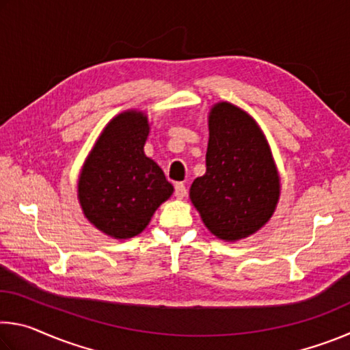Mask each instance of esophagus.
Masks as SVG:
<instances>
[{"instance_id": "1", "label": "esophagus", "mask_w": 350, "mask_h": 350, "mask_svg": "<svg viewBox=\"0 0 350 350\" xmlns=\"http://www.w3.org/2000/svg\"><path fill=\"white\" fill-rule=\"evenodd\" d=\"M174 194H176L177 199H183L187 196V187L183 185L182 182H177L174 185Z\"/></svg>"}]
</instances>
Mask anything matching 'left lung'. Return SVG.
<instances>
[{
    "instance_id": "1",
    "label": "left lung",
    "mask_w": 350,
    "mask_h": 350,
    "mask_svg": "<svg viewBox=\"0 0 350 350\" xmlns=\"http://www.w3.org/2000/svg\"><path fill=\"white\" fill-rule=\"evenodd\" d=\"M206 171L189 187V199L211 234L236 242L270 221L280 202L281 179L256 120L228 102L208 112Z\"/></svg>"
}]
</instances>
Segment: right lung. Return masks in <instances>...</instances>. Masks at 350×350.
Wrapping results in <instances>:
<instances>
[{
	"instance_id": "obj_1",
	"label": "right lung",
	"mask_w": 350,
	"mask_h": 350,
	"mask_svg": "<svg viewBox=\"0 0 350 350\" xmlns=\"http://www.w3.org/2000/svg\"><path fill=\"white\" fill-rule=\"evenodd\" d=\"M150 120L128 109L111 118L88 154L77 182V199L94 227L114 239L140 234L173 194L162 168L146 157Z\"/></svg>"
}]
</instances>
